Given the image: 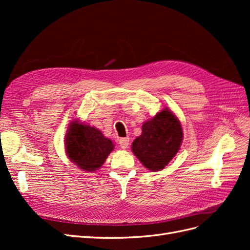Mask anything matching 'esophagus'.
Listing matches in <instances>:
<instances>
[{
  "instance_id": "obj_1",
  "label": "esophagus",
  "mask_w": 250,
  "mask_h": 250,
  "mask_svg": "<svg viewBox=\"0 0 250 250\" xmlns=\"http://www.w3.org/2000/svg\"><path fill=\"white\" fill-rule=\"evenodd\" d=\"M119 145H120L121 148H123V149L128 148V146H129V139H128V138L120 139L119 140Z\"/></svg>"
}]
</instances>
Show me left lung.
I'll return each instance as SVG.
<instances>
[{"mask_svg": "<svg viewBox=\"0 0 250 250\" xmlns=\"http://www.w3.org/2000/svg\"><path fill=\"white\" fill-rule=\"evenodd\" d=\"M184 133L179 120L168 108L146 121L131 145L133 154L150 171H161L176 155Z\"/></svg>", "mask_w": 250, "mask_h": 250, "instance_id": "left-lung-1", "label": "left lung"}]
</instances>
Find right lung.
Returning a JSON list of instances; mask_svg holds the SVG:
<instances>
[{"label": "right lung", "mask_w": 250, "mask_h": 250, "mask_svg": "<svg viewBox=\"0 0 250 250\" xmlns=\"http://www.w3.org/2000/svg\"><path fill=\"white\" fill-rule=\"evenodd\" d=\"M65 152L71 162L86 172L101 168L113 150V144L100 130L78 121H73L64 140Z\"/></svg>", "instance_id": "1"}]
</instances>
